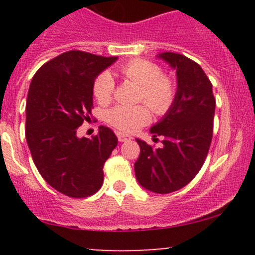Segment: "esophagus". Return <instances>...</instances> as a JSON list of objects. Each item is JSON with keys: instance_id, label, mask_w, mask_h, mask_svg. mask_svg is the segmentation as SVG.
<instances>
[{"instance_id": "1", "label": "esophagus", "mask_w": 255, "mask_h": 255, "mask_svg": "<svg viewBox=\"0 0 255 255\" xmlns=\"http://www.w3.org/2000/svg\"><path fill=\"white\" fill-rule=\"evenodd\" d=\"M117 137H118V140H120V142H128V140L132 139V137H130V135L125 134V133H118Z\"/></svg>"}]
</instances>
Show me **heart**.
Here are the masks:
<instances>
[{
  "label": "heart",
  "mask_w": 255,
  "mask_h": 255,
  "mask_svg": "<svg viewBox=\"0 0 255 255\" xmlns=\"http://www.w3.org/2000/svg\"><path fill=\"white\" fill-rule=\"evenodd\" d=\"M121 75L140 87L139 99L156 115H164L174 102L175 86L168 76L161 75V69L153 61L134 59L120 68ZM94 95L102 105L109 104L115 91V80L110 73H101L94 82ZM150 120L145 106L118 105L107 113V121L123 132H133Z\"/></svg>",
  "instance_id": "b5f03b06"
}]
</instances>
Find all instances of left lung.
<instances>
[{"mask_svg": "<svg viewBox=\"0 0 255 255\" xmlns=\"http://www.w3.org/2000/svg\"><path fill=\"white\" fill-rule=\"evenodd\" d=\"M156 58L176 71L174 102L150 128L153 139L161 135V148L135 139L140 154L134 164L138 182L155 194H169L186 186L202 168L213 132L216 101L212 84L201 66L181 54L160 53Z\"/></svg>", "mask_w": 255, "mask_h": 255, "instance_id": "8db88e82", "label": "left lung"}]
</instances>
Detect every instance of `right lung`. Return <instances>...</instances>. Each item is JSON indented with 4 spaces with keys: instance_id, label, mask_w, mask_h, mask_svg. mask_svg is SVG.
Listing matches in <instances>:
<instances>
[{
    "instance_id": "right-lung-1",
    "label": "right lung",
    "mask_w": 255,
    "mask_h": 255,
    "mask_svg": "<svg viewBox=\"0 0 255 255\" xmlns=\"http://www.w3.org/2000/svg\"><path fill=\"white\" fill-rule=\"evenodd\" d=\"M117 59L66 51L45 63L30 82L25 139L43 179L69 197H87L102 186L104 164L117 146L105 126L91 139L76 135L94 109L95 80Z\"/></svg>"
}]
</instances>
